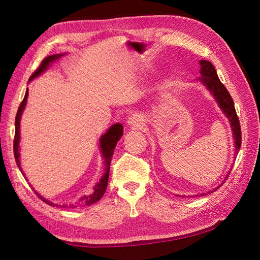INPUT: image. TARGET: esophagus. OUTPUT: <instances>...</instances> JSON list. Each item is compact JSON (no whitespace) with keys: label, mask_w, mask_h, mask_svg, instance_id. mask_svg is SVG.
Listing matches in <instances>:
<instances>
[{"label":"esophagus","mask_w":260,"mask_h":260,"mask_svg":"<svg viewBox=\"0 0 260 260\" xmlns=\"http://www.w3.org/2000/svg\"><path fill=\"white\" fill-rule=\"evenodd\" d=\"M127 125L131 127H140L142 125V119H141L139 114H132L128 120H127Z\"/></svg>","instance_id":"34e87169"}]
</instances>
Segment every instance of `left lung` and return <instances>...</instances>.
I'll return each mask as SVG.
<instances>
[{"mask_svg": "<svg viewBox=\"0 0 260 260\" xmlns=\"http://www.w3.org/2000/svg\"><path fill=\"white\" fill-rule=\"evenodd\" d=\"M200 73H201V78H199V81L203 85L206 89L210 91V94L213 96V99L215 100V102L218 103V107L221 110L222 113L227 117V119L231 122V127L233 131V138H234V144H235V155H237L240 148H241V126H240V121L239 118H237V114L235 111V107H234V102H233V99L231 98L230 93L226 89V87L222 85L221 81L219 80L217 71H215L214 67L212 63L209 60H204L202 59L200 60ZM231 173V171L228 172V174ZM228 174L226 175L225 180L228 178ZM222 184V183H221ZM220 186L217 188L212 189V190L208 191L206 193L213 192L214 190H217ZM202 196L205 195L204 193H201ZM199 196V195H197Z\"/></svg>", "mask_w": 260, "mask_h": 260, "instance_id": "8db88e82", "label": "left lung"}]
</instances>
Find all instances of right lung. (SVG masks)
<instances>
[{
    "instance_id": "obj_1",
    "label": "right lung",
    "mask_w": 260,
    "mask_h": 260,
    "mask_svg": "<svg viewBox=\"0 0 260 260\" xmlns=\"http://www.w3.org/2000/svg\"><path fill=\"white\" fill-rule=\"evenodd\" d=\"M65 54H56V55H51V56H48L46 57L45 59L42 60V63L39 69L35 71L32 77L29 78V81L33 80L34 78H37L39 76H41L42 73H45L48 68L50 67L51 63H54L57 59H59L61 56H64ZM27 98H28V88L27 90H26L25 93V98L23 100V102L20 103L19 108H18V111H17V116H16V121H15V140H14V152H15V158H16V162H17V166L19 167L20 172L24 174L23 172V169H21V165H20V148H19V142H20V119H21V114H23L25 107H26V103H27ZM122 131H124V126L119 122H117V124L112 125L110 128L107 131V133H104L102 136H101L100 139V151L102 153V157L104 159V164H105V172L103 174V177L100 179V181L95 184L94 187V191L90 193V195H83L80 197V203H82L83 205H91L96 203V202H99L101 199H102V196L104 195L105 192V189L108 187V180H109V172H110V162H111L112 159V156H113V151H114V148H116L118 141L120 140V138L122 136ZM37 195L40 197V199L47 203L48 205H51V206H61V208H67L68 205H59V204H55L54 202H50L48 201L45 197L41 196L40 193L38 191ZM71 206V204H70Z\"/></svg>"
}]
</instances>
